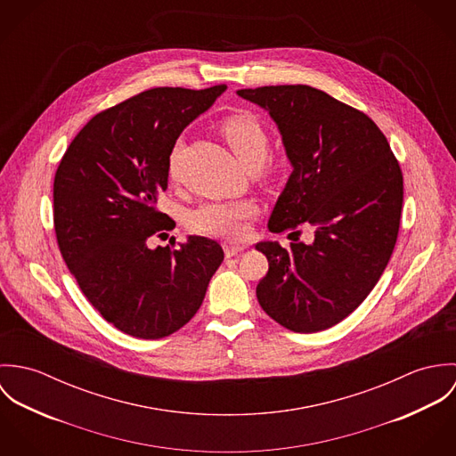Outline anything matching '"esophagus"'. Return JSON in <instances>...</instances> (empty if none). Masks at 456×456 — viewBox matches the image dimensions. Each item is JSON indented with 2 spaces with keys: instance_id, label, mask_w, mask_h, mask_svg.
Returning <instances> with one entry per match:
<instances>
[{
  "instance_id": "esophagus-1",
  "label": "esophagus",
  "mask_w": 456,
  "mask_h": 456,
  "mask_svg": "<svg viewBox=\"0 0 456 456\" xmlns=\"http://www.w3.org/2000/svg\"><path fill=\"white\" fill-rule=\"evenodd\" d=\"M223 249H224L226 258H232V256H235V255L242 253V251L246 249V246H239V244H224V246H223Z\"/></svg>"
}]
</instances>
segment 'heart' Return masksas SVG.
I'll use <instances>...</instances> for the list:
<instances>
[{"instance_id":"obj_1","label":"heart","mask_w":456,"mask_h":456,"mask_svg":"<svg viewBox=\"0 0 456 456\" xmlns=\"http://www.w3.org/2000/svg\"><path fill=\"white\" fill-rule=\"evenodd\" d=\"M221 134L248 170H256L268 154V134L260 121L251 114H237L221 123ZM179 145L170 161V170H175ZM256 214V203L251 200L205 201L188 216V226L200 235L240 239L246 235L248 221Z\"/></svg>"}]
</instances>
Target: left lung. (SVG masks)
Segmentation results:
<instances>
[{
  "instance_id": "8db88e82",
  "label": "left lung",
  "mask_w": 456,
  "mask_h": 456,
  "mask_svg": "<svg viewBox=\"0 0 456 456\" xmlns=\"http://www.w3.org/2000/svg\"><path fill=\"white\" fill-rule=\"evenodd\" d=\"M237 94L270 114L293 167L268 230H314L313 244H256L268 260L258 302L291 331H322L367 298L390 261L403 201L402 170L376 123L325 91L298 84Z\"/></svg>"
}]
</instances>
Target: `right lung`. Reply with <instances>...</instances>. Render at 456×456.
<instances>
[{"instance_id":"obj_1","label":"right lung","mask_w":456,"mask_h":456,"mask_svg":"<svg viewBox=\"0 0 456 456\" xmlns=\"http://www.w3.org/2000/svg\"><path fill=\"white\" fill-rule=\"evenodd\" d=\"M226 86L154 87L96 114L71 140L54 177L58 246L91 305L118 330L161 338L200 309L224 253L191 235L179 249H151L172 230L158 210L183 130ZM165 235V233H161Z\"/></svg>"}]
</instances>
